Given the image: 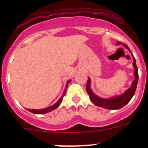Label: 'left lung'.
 <instances>
[{
    "label": "left lung",
    "mask_w": 148,
    "mask_h": 148,
    "mask_svg": "<svg viewBox=\"0 0 148 148\" xmlns=\"http://www.w3.org/2000/svg\"><path fill=\"white\" fill-rule=\"evenodd\" d=\"M116 45H123L128 51H129L131 52L129 47H128L125 44H122V42H120V41H118V42L116 44ZM131 53H132V57H133V66L134 69H135V72H134L135 80H134L133 82L132 83L131 87H130L129 89H127L125 92V93H123L122 95H119V96L113 97L110 98V99H104V98L99 97L97 96V95H95V94L92 92V89H91L90 86L91 80L90 79L88 78L87 83H86V92L88 93V95H89L90 100L92 101L95 105L98 106V107H103V108L104 109H108V110H118V109L122 108L124 106L126 105V104L131 100L132 97L135 95V90H136L137 88V85H138V66H137L135 59V57H134L132 52H131Z\"/></svg>",
    "instance_id": "left-lung-1"
}]
</instances>
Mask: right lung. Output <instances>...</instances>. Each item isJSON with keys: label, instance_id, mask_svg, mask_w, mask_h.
Returning a JSON list of instances; mask_svg holds the SVG:
<instances>
[{"label": "right lung", "instance_id": "obj_1", "mask_svg": "<svg viewBox=\"0 0 148 148\" xmlns=\"http://www.w3.org/2000/svg\"><path fill=\"white\" fill-rule=\"evenodd\" d=\"M70 82H71V80H69V81L67 82L66 84V87H65L64 91L63 94H62V96L61 97L60 99H59V100L57 101V102L55 103L54 104H53V105L50 106V107H46V108L41 109V110H34V109H27V110H28V111H29V112H31L34 113V114H45V113L53 111V110H56V109L57 108V107H59V105H60V104H61V103H62V100H63V97H64V95H65V94H66V92L67 86H68V84L70 83Z\"/></svg>", "mask_w": 148, "mask_h": 148}]
</instances>
